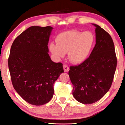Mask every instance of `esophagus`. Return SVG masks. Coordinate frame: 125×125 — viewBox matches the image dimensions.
Wrapping results in <instances>:
<instances>
[{"label": "esophagus", "instance_id": "34e87169", "mask_svg": "<svg viewBox=\"0 0 125 125\" xmlns=\"http://www.w3.org/2000/svg\"><path fill=\"white\" fill-rule=\"evenodd\" d=\"M63 70H64V71L67 72H69V71L70 70L69 67H68V66L66 64H64L63 65Z\"/></svg>", "mask_w": 125, "mask_h": 125}]
</instances>
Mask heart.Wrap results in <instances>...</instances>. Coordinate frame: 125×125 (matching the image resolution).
<instances>
[{"instance_id": "obj_1", "label": "heart", "mask_w": 125, "mask_h": 125, "mask_svg": "<svg viewBox=\"0 0 125 125\" xmlns=\"http://www.w3.org/2000/svg\"><path fill=\"white\" fill-rule=\"evenodd\" d=\"M56 43L51 42L49 49L56 59L68 58L76 64L84 62L88 58L95 43V36L91 32L70 30L60 33L55 38Z\"/></svg>"}]
</instances>
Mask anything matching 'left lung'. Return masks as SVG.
Listing matches in <instances>:
<instances>
[{
    "instance_id": "8db88e82",
    "label": "left lung",
    "mask_w": 125,
    "mask_h": 125,
    "mask_svg": "<svg viewBox=\"0 0 125 125\" xmlns=\"http://www.w3.org/2000/svg\"><path fill=\"white\" fill-rule=\"evenodd\" d=\"M96 44L89 57L78 66H71L69 75L72 94L77 101L91 104L102 98L113 81L117 59L110 35L95 24Z\"/></svg>"
}]
</instances>
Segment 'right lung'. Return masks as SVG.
<instances>
[{"label":"right lung","instance_id":"obj_1","mask_svg":"<svg viewBox=\"0 0 125 125\" xmlns=\"http://www.w3.org/2000/svg\"><path fill=\"white\" fill-rule=\"evenodd\" d=\"M53 28L32 26L16 37L8 59L14 89L23 100L34 105L51 101L53 85L63 72L62 63L53 62L48 43Z\"/></svg>","mask_w":125,"mask_h":125}]
</instances>
